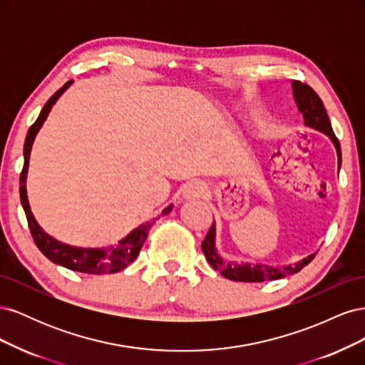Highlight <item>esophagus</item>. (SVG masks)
<instances>
[{"mask_svg":"<svg viewBox=\"0 0 365 365\" xmlns=\"http://www.w3.org/2000/svg\"><path fill=\"white\" fill-rule=\"evenodd\" d=\"M205 192V187L200 181H192L184 187L182 195L185 200H196V197H201Z\"/></svg>","mask_w":365,"mask_h":365,"instance_id":"obj_1","label":"esophagus"}]
</instances>
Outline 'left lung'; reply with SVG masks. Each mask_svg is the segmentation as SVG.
Listing matches in <instances>:
<instances>
[{"label": "left lung", "mask_w": 365, "mask_h": 365, "mask_svg": "<svg viewBox=\"0 0 365 365\" xmlns=\"http://www.w3.org/2000/svg\"><path fill=\"white\" fill-rule=\"evenodd\" d=\"M292 86H294V97H295L297 106L303 113L304 125L322 130L330 137V140L334 141V145L336 148L338 163L341 164V146L336 135L334 134V129H332V125H330V120L326 113L323 101L307 83L294 81ZM201 248L205 259L208 260L210 264H212L215 271H219L225 279L235 280V282H248V283L283 279L286 275L302 271L306 264L311 263L315 257V254H311V256H307L302 262H298L297 264H289V267H269V264H256V267L252 264L251 267L250 263L239 264L233 262H227L219 256L215 248V222L212 224V227H210L205 239L202 240Z\"/></svg>", "instance_id": "obj_1"}]
</instances>
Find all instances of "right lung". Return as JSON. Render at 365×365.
<instances>
[{"label":"right lung","mask_w":365,"mask_h":365,"mask_svg":"<svg viewBox=\"0 0 365 365\" xmlns=\"http://www.w3.org/2000/svg\"><path fill=\"white\" fill-rule=\"evenodd\" d=\"M73 81H68L62 88L54 93L48 102L43 105L42 111L38 117V120L33 123L27 132L26 143H24V168L23 172H21L19 176V197H21V204H23V208L26 212L27 217V224L30 228V233L33 237V242L35 245L39 248V251L46 256L48 260L53 263H58L61 267H65L73 271H79V272H86V274H108V272H117L125 269L128 264L134 262L138 256V252L145 244V240L149 235V230L153 225L155 220H150V222H146L140 225L132 231L130 235H128L123 240H120L115 247H109V248H77V247H70L58 242L56 239H53L47 233H43L42 228L38 225V222L33 217L30 212V205L27 201V192H26V178H27V170H29V160H30V150L33 140H35L38 130L41 129L42 123L46 121L51 106L56 103L58 98L62 96V93L67 90V88L71 85ZM172 210V205L163 210V215H168Z\"/></svg>","instance_id":"right-lung-1"}]
</instances>
